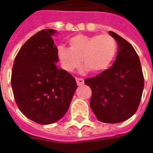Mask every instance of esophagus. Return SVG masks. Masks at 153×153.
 Returning a JSON list of instances; mask_svg holds the SVG:
<instances>
[{"label": "esophagus", "instance_id": "1", "mask_svg": "<svg viewBox=\"0 0 153 153\" xmlns=\"http://www.w3.org/2000/svg\"><path fill=\"white\" fill-rule=\"evenodd\" d=\"M76 83H77L78 86H80V85H83L84 83V79L83 78H79L76 77Z\"/></svg>", "mask_w": 153, "mask_h": 153}]
</instances>
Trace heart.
I'll return each mask as SVG.
<instances>
[{
  "label": "heart",
  "mask_w": 153,
  "mask_h": 153,
  "mask_svg": "<svg viewBox=\"0 0 153 153\" xmlns=\"http://www.w3.org/2000/svg\"><path fill=\"white\" fill-rule=\"evenodd\" d=\"M68 45L69 49L63 46L57 49L62 68L67 72L79 67L81 60L92 73L102 72L111 65L117 51V42L107 33L76 35L70 38Z\"/></svg>",
  "instance_id": "b5f03b06"
}]
</instances>
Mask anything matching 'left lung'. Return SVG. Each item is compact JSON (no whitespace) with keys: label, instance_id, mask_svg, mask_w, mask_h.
<instances>
[{"label":"left lung","instance_id":"obj_1","mask_svg":"<svg viewBox=\"0 0 153 153\" xmlns=\"http://www.w3.org/2000/svg\"><path fill=\"white\" fill-rule=\"evenodd\" d=\"M117 60L108 70L85 79L91 88L90 105L99 121L106 123L123 122L136 113L140 103L144 77L140 58L129 42L114 32Z\"/></svg>","mask_w":153,"mask_h":153}]
</instances>
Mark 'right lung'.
I'll return each instance as SVG.
<instances>
[{
	"label": "right lung",
	"instance_id": "add662e5",
	"mask_svg": "<svg viewBox=\"0 0 153 153\" xmlns=\"http://www.w3.org/2000/svg\"><path fill=\"white\" fill-rule=\"evenodd\" d=\"M55 32L42 30L31 36L17 53L12 69V90L19 109L43 125L64 116L77 87L75 78L56 66L57 48L51 38Z\"/></svg>",
	"mask_w": 153,
	"mask_h": 153
}]
</instances>
